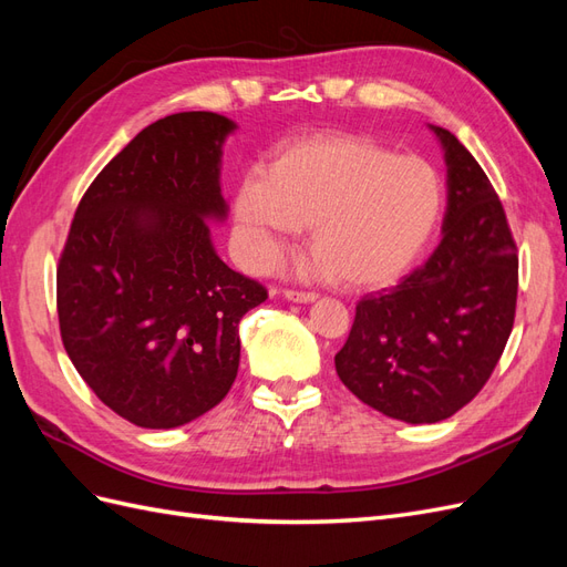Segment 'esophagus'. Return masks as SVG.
Segmentation results:
<instances>
[{"mask_svg":"<svg viewBox=\"0 0 567 567\" xmlns=\"http://www.w3.org/2000/svg\"><path fill=\"white\" fill-rule=\"evenodd\" d=\"M284 296L293 302H312L317 300V293L312 290H298V288H284Z\"/></svg>","mask_w":567,"mask_h":567,"instance_id":"1","label":"esophagus"}]
</instances>
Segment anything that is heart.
<instances>
[{
    "mask_svg": "<svg viewBox=\"0 0 567 567\" xmlns=\"http://www.w3.org/2000/svg\"><path fill=\"white\" fill-rule=\"evenodd\" d=\"M442 210L431 161L398 156L364 134H321L288 146L238 186L236 217L255 262L284 255L312 227L319 277L350 288L390 284L414 262Z\"/></svg>",
    "mask_w": 567,
    "mask_h": 567,
    "instance_id": "1",
    "label": "heart"
}]
</instances>
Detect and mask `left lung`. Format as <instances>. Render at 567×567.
<instances>
[{
    "instance_id": "left-lung-1",
    "label": "left lung",
    "mask_w": 567,
    "mask_h": 567,
    "mask_svg": "<svg viewBox=\"0 0 567 567\" xmlns=\"http://www.w3.org/2000/svg\"><path fill=\"white\" fill-rule=\"evenodd\" d=\"M447 215L427 260L383 293L364 296L338 379L364 404L406 423H437L485 388L516 319L518 255L504 205L450 130Z\"/></svg>"
}]
</instances>
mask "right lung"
I'll list each match as a JSON object with an SVG mask.
<instances>
[{"instance_id": "1", "label": "right lung", "mask_w": 567, "mask_h": 567, "mask_svg": "<svg viewBox=\"0 0 567 567\" xmlns=\"http://www.w3.org/2000/svg\"><path fill=\"white\" fill-rule=\"evenodd\" d=\"M229 117L144 127L84 192L56 267L63 348L96 398L140 427H177L225 400L238 323L267 288L219 260V158Z\"/></svg>"}]
</instances>
